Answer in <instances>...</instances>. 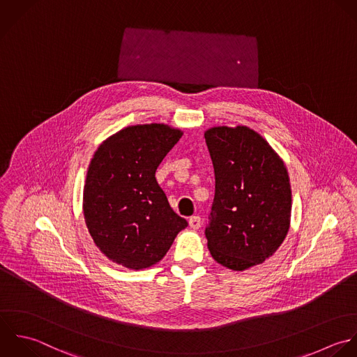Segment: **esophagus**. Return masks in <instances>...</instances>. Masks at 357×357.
I'll list each match as a JSON object with an SVG mask.
<instances>
[{"label": "esophagus", "instance_id": "34e87169", "mask_svg": "<svg viewBox=\"0 0 357 357\" xmlns=\"http://www.w3.org/2000/svg\"><path fill=\"white\" fill-rule=\"evenodd\" d=\"M189 225L192 229H199L202 227V218L199 215H195V217H190L189 220Z\"/></svg>", "mask_w": 357, "mask_h": 357}]
</instances>
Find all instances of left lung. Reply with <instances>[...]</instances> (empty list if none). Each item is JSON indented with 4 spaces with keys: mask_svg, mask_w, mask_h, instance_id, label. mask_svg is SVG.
<instances>
[{
    "mask_svg": "<svg viewBox=\"0 0 357 357\" xmlns=\"http://www.w3.org/2000/svg\"><path fill=\"white\" fill-rule=\"evenodd\" d=\"M204 137L215 175L207 246L217 263L243 271L271 257L289 231L288 171L273 147L248 126L211 128Z\"/></svg>",
    "mask_w": 357,
    "mask_h": 357,
    "instance_id": "obj_1",
    "label": "left lung"
}]
</instances>
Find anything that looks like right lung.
<instances>
[{"instance_id": "obj_1", "label": "right lung", "mask_w": 357, "mask_h": 357, "mask_svg": "<svg viewBox=\"0 0 357 357\" xmlns=\"http://www.w3.org/2000/svg\"><path fill=\"white\" fill-rule=\"evenodd\" d=\"M183 133L164 123L128 126L94 153L83 214L96 246L130 270L158 263L188 227L155 179L157 167Z\"/></svg>"}]
</instances>
